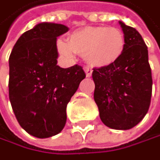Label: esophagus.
Masks as SVG:
<instances>
[{"mask_svg": "<svg viewBox=\"0 0 160 160\" xmlns=\"http://www.w3.org/2000/svg\"><path fill=\"white\" fill-rule=\"evenodd\" d=\"M84 72H86V74H87V77H88V78L92 77V68H84Z\"/></svg>", "mask_w": 160, "mask_h": 160, "instance_id": "obj_1", "label": "esophagus"}]
</instances>
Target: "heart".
<instances>
[{"label": "heart", "instance_id": "heart-1", "mask_svg": "<svg viewBox=\"0 0 160 160\" xmlns=\"http://www.w3.org/2000/svg\"><path fill=\"white\" fill-rule=\"evenodd\" d=\"M58 50L72 57L77 52L84 58L89 66L107 68L122 58L125 48V37L122 30L113 27H86L72 32L68 42L58 40Z\"/></svg>", "mask_w": 160, "mask_h": 160}]
</instances>
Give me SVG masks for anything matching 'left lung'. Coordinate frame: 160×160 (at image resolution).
I'll list each match as a JSON object with an SVG mask.
<instances>
[{
	"label": "left lung",
	"instance_id": "1",
	"mask_svg": "<svg viewBox=\"0 0 160 160\" xmlns=\"http://www.w3.org/2000/svg\"><path fill=\"white\" fill-rule=\"evenodd\" d=\"M119 24L125 37L124 52L112 66L93 68V98L102 122L110 128L125 130L148 112L152 78L142 37L134 28Z\"/></svg>",
	"mask_w": 160,
	"mask_h": 160
}]
</instances>
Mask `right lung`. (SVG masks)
<instances>
[{
	"label": "right lung",
	"instance_id": "obj_1",
	"mask_svg": "<svg viewBox=\"0 0 160 160\" xmlns=\"http://www.w3.org/2000/svg\"><path fill=\"white\" fill-rule=\"evenodd\" d=\"M68 28L41 22L25 32L9 58V98L20 125L28 133L47 138L61 132L67 105L86 78L78 64L57 66V38Z\"/></svg>",
	"mask_w": 160,
	"mask_h": 160
}]
</instances>
